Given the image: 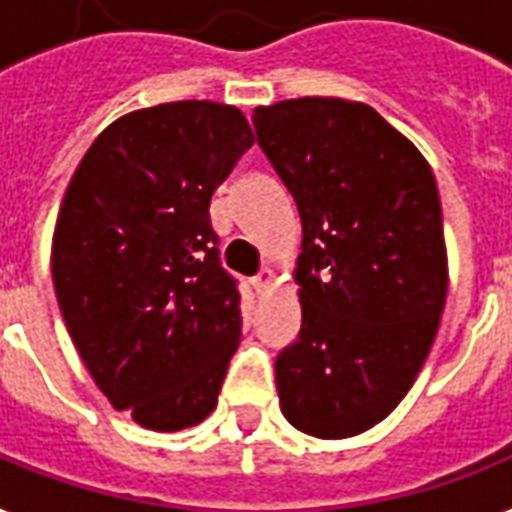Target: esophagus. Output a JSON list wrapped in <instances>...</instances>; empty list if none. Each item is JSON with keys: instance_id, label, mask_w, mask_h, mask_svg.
Masks as SVG:
<instances>
[{"instance_id": "esophagus-1", "label": "esophagus", "mask_w": 512, "mask_h": 512, "mask_svg": "<svg viewBox=\"0 0 512 512\" xmlns=\"http://www.w3.org/2000/svg\"><path fill=\"white\" fill-rule=\"evenodd\" d=\"M273 281H276V276H273L271 268H263V271L257 273L255 279H252V287H255L257 297L268 295V292H271V287H273Z\"/></svg>"}]
</instances>
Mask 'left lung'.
<instances>
[{"mask_svg":"<svg viewBox=\"0 0 512 512\" xmlns=\"http://www.w3.org/2000/svg\"><path fill=\"white\" fill-rule=\"evenodd\" d=\"M252 122L303 220V327L276 358L281 412L308 436H358L401 404L441 324L449 257L436 177L358 100H281Z\"/></svg>","mask_w":512,"mask_h":512,"instance_id":"8db88e82","label":"left lung"}]
</instances>
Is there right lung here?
Returning <instances> with one entry per match:
<instances>
[{"instance_id":"obj_1","label":"right lung","mask_w":512,"mask_h":512,"mask_svg":"<svg viewBox=\"0 0 512 512\" xmlns=\"http://www.w3.org/2000/svg\"><path fill=\"white\" fill-rule=\"evenodd\" d=\"M255 143L247 116L177 100L119 116L76 167L52 233L68 335L114 409L175 433L217 406L241 340L209 201Z\"/></svg>"}]
</instances>
